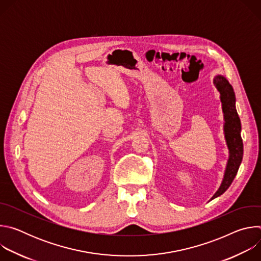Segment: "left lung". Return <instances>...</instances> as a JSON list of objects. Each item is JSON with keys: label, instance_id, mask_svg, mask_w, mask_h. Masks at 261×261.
<instances>
[{"label": "left lung", "instance_id": "8db88e82", "mask_svg": "<svg viewBox=\"0 0 261 261\" xmlns=\"http://www.w3.org/2000/svg\"><path fill=\"white\" fill-rule=\"evenodd\" d=\"M213 83L217 91L220 93L223 119H224L223 131H224L225 142L228 148V160L222 182L211 200L219 197L229 188L238 173L244 154V145L241 136L242 126L236 108V94L233 88L226 77L223 75H216Z\"/></svg>", "mask_w": 261, "mask_h": 261}]
</instances>
